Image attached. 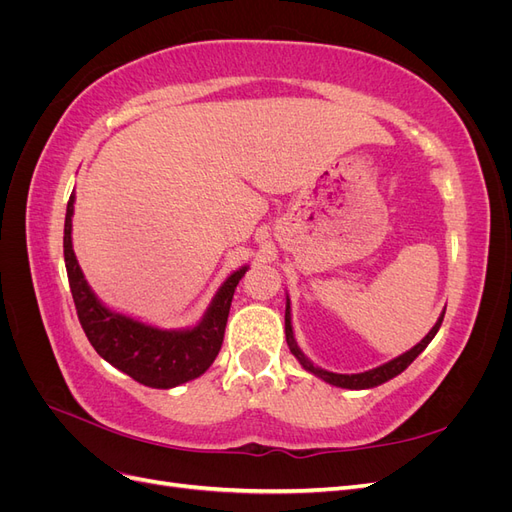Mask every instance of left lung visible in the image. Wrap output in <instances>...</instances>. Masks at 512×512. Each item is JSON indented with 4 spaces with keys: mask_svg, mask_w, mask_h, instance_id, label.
I'll use <instances>...</instances> for the list:
<instances>
[{
    "mask_svg": "<svg viewBox=\"0 0 512 512\" xmlns=\"http://www.w3.org/2000/svg\"><path fill=\"white\" fill-rule=\"evenodd\" d=\"M442 320H444V314L438 318L436 324H433V329L421 339V344H416L412 350L404 352L401 356H397V359H393V361H389V363H384V365H380V367H376V369L363 371V374H350V376H348V374H333V371H324V369L316 367L314 363H309V361L305 359L303 352L297 348V344H294L292 324H290V301H286V342H288V346H290V352L301 361V365H303L307 371H312V374H316L318 378H322L324 382H329V384H333V386H342V389H371V386H378V384H382V382H386V380L395 378L397 374H401V371H404V369L416 359V356L427 348V344L431 342V339L436 337Z\"/></svg>",
    "mask_w": 512,
    "mask_h": 512,
    "instance_id": "1",
    "label": "left lung"
}]
</instances>
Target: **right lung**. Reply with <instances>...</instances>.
<instances>
[{
    "label": "right lung",
    "instance_id": "1",
    "mask_svg": "<svg viewBox=\"0 0 512 512\" xmlns=\"http://www.w3.org/2000/svg\"><path fill=\"white\" fill-rule=\"evenodd\" d=\"M72 213L74 194L66 209L64 258L76 314L89 344L104 361L151 389H173L203 376L222 348L232 294L247 267L232 273L222 284L198 327L188 331L153 329L111 312L91 292L72 250Z\"/></svg>",
    "mask_w": 512,
    "mask_h": 512
}]
</instances>
